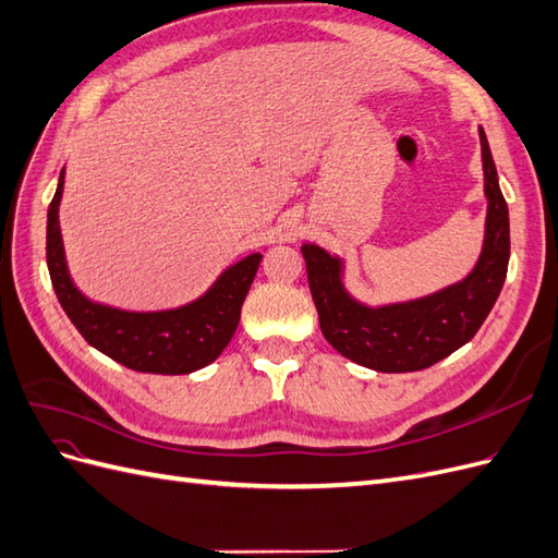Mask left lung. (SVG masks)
<instances>
[{
    "label": "left lung",
    "mask_w": 558,
    "mask_h": 558,
    "mask_svg": "<svg viewBox=\"0 0 558 558\" xmlns=\"http://www.w3.org/2000/svg\"><path fill=\"white\" fill-rule=\"evenodd\" d=\"M486 223L482 253L468 277L424 298L365 305L344 283V260L302 244L320 332L344 359L377 373H416L468 344L496 305L510 263V214L480 128Z\"/></svg>",
    "instance_id": "8db88e82"
}]
</instances>
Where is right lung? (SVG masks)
<instances>
[{
	"label": "right lung",
	"instance_id": "right-lung-1",
	"mask_svg": "<svg viewBox=\"0 0 558 558\" xmlns=\"http://www.w3.org/2000/svg\"><path fill=\"white\" fill-rule=\"evenodd\" d=\"M62 189L64 167L48 207L46 263L60 305L83 340L116 363L150 375H191L221 356L238 330L263 253H248L226 267L205 293L185 305L156 312L111 307L83 295L66 267L58 216Z\"/></svg>",
	"mask_w": 558,
	"mask_h": 558
}]
</instances>
